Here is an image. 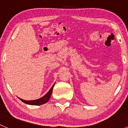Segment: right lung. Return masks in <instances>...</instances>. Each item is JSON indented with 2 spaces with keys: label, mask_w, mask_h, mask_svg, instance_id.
Returning <instances> with one entry per match:
<instances>
[{
  "label": "right lung",
  "mask_w": 128,
  "mask_h": 128,
  "mask_svg": "<svg viewBox=\"0 0 128 128\" xmlns=\"http://www.w3.org/2000/svg\"><path fill=\"white\" fill-rule=\"evenodd\" d=\"M54 86V84L52 86L51 89L49 90L48 92L43 96L42 97L40 98L39 99H37V100H30V101H28V100H23V99H21L19 98L20 100L23 102L24 103V104H31V105H41V104H44L46 103H47L50 100V97L51 96V94H52V90H53V87Z\"/></svg>",
  "instance_id": "right-lung-1"
}]
</instances>
